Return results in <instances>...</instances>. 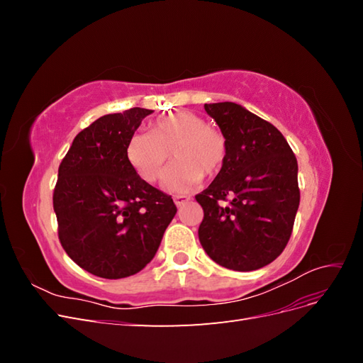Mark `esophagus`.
I'll return each instance as SVG.
<instances>
[{"mask_svg": "<svg viewBox=\"0 0 363 363\" xmlns=\"http://www.w3.org/2000/svg\"><path fill=\"white\" fill-rule=\"evenodd\" d=\"M189 200H191V196H188V195H175L174 196V203L177 207H182L184 203H188Z\"/></svg>", "mask_w": 363, "mask_h": 363, "instance_id": "1", "label": "esophagus"}]
</instances>
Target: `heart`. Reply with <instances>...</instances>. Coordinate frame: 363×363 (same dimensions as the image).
<instances>
[{
	"mask_svg": "<svg viewBox=\"0 0 363 363\" xmlns=\"http://www.w3.org/2000/svg\"><path fill=\"white\" fill-rule=\"evenodd\" d=\"M177 160L164 175L163 186L183 192L223 171L228 144L221 131L191 112H174L152 124L151 133H138L127 144V159L145 182H156L169 156Z\"/></svg>",
	"mask_w": 363,
	"mask_h": 363,
	"instance_id": "b5f03b06",
	"label": "heart"
}]
</instances>
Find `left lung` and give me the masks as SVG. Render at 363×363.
<instances>
[{"instance_id":"8db88e82","label":"left lung","mask_w":363,"mask_h":363,"mask_svg":"<svg viewBox=\"0 0 363 363\" xmlns=\"http://www.w3.org/2000/svg\"><path fill=\"white\" fill-rule=\"evenodd\" d=\"M228 144L223 171L195 196L200 242L218 265L255 271L286 247L300 204L298 163L268 121L236 103L204 104Z\"/></svg>"}]
</instances>
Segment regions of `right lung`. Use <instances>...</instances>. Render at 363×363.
Listing matches in <instances>:
<instances>
[{
  "label": "right lung",
  "instance_id": "add662e5",
  "mask_svg": "<svg viewBox=\"0 0 363 363\" xmlns=\"http://www.w3.org/2000/svg\"><path fill=\"white\" fill-rule=\"evenodd\" d=\"M152 111L133 107L98 118L72 140L52 195L59 239L87 272L124 279L155 257L177 213L169 195L142 180L127 144Z\"/></svg>",
  "mask_w": 363,
  "mask_h": 363
}]
</instances>
